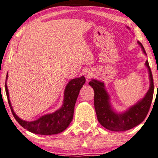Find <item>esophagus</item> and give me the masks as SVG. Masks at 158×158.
I'll return each instance as SVG.
<instances>
[{"label": "esophagus", "instance_id": "34e87169", "mask_svg": "<svg viewBox=\"0 0 158 158\" xmlns=\"http://www.w3.org/2000/svg\"><path fill=\"white\" fill-rule=\"evenodd\" d=\"M84 75H85V79H86L87 80H89V79L92 78V77H93V73H92L91 71H90V70L85 71Z\"/></svg>", "mask_w": 158, "mask_h": 158}]
</instances>
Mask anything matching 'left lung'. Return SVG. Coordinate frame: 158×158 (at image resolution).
<instances>
[{
  "instance_id": "1",
  "label": "left lung",
  "mask_w": 158,
  "mask_h": 158,
  "mask_svg": "<svg viewBox=\"0 0 158 158\" xmlns=\"http://www.w3.org/2000/svg\"><path fill=\"white\" fill-rule=\"evenodd\" d=\"M143 53L146 55L142 44L138 41ZM145 65L149 74L150 86L148 92L141 100L131 106L124 112H116L110 103V97L106 90L105 84L96 79H92L89 84L94 90V106L98 120L102 126L114 132H121L132 129L143 121L148 113L153 100L154 84L153 75L146 60Z\"/></svg>"
}]
</instances>
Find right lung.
<instances>
[{
  "mask_svg": "<svg viewBox=\"0 0 158 158\" xmlns=\"http://www.w3.org/2000/svg\"><path fill=\"white\" fill-rule=\"evenodd\" d=\"M7 77L8 74H7L5 91L10 107L15 118L23 128L37 135H52L62 132L69 126L73 121L74 106L79 91L85 82V79L84 76L71 79L68 83L64 91L63 105L59 109L52 114L44 115L33 121H23L15 114L9 98V92L6 84Z\"/></svg>",
  "mask_w": 158,
  "mask_h": 158,
  "instance_id": "right-lung-1",
  "label": "right lung"
}]
</instances>
